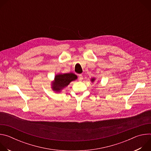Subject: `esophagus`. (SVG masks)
Returning a JSON list of instances; mask_svg holds the SVG:
<instances>
[{"instance_id":"esophagus-1","label":"esophagus","mask_w":151,"mask_h":151,"mask_svg":"<svg viewBox=\"0 0 151 151\" xmlns=\"http://www.w3.org/2000/svg\"><path fill=\"white\" fill-rule=\"evenodd\" d=\"M78 79H79V81H82V80L83 79V76H82V75H79Z\"/></svg>"}]
</instances>
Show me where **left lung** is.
Segmentation results:
<instances>
[{"instance_id": "1", "label": "left lung", "mask_w": 151, "mask_h": 151, "mask_svg": "<svg viewBox=\"0 0 151 151\" xmlns=\"http://www.w3.org/2000/svg\"><path fill=\"white\" fill-rule=\"evenodd\" d=\"M94 78H93V79H91V81H92V82H94Z\"/></svg>"}]
</instances>
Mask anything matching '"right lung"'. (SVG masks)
I'll return each mask as SVG.
<instances>
[{
  "label": "right lung",
  "mask_w": 151,
  "mask_h": 151,
  "mask_svg": "<svg viewBox=\"0 0 151 151\" xmlns=\"http://www.w3.org/2000/svg\"><path fill=\"white\" fill-rule=\"evenodd\" d=\"M77 79V76L72 73L59 74L55 76L54 81L52 82V88L54 91L60 92L63 88L70 83V82Z\"/></svg>",
  "instance_id": "add662e5"
}]
</instances>
